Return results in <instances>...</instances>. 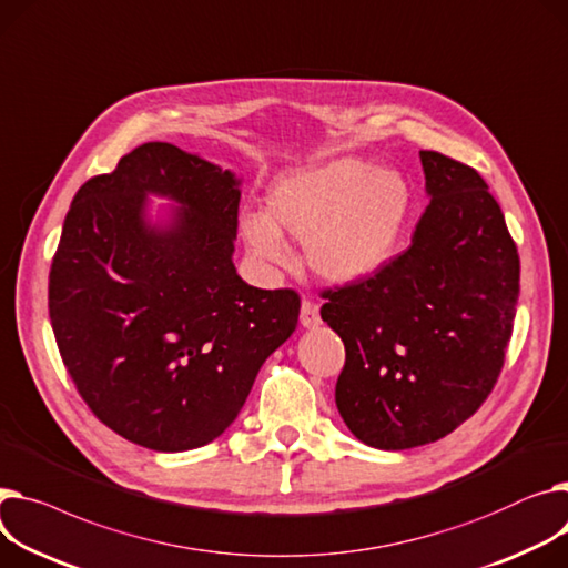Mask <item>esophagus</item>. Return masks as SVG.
<instances>
[{"instance_id":"1","label":"esophagus","mask_w":568,"mask_h":568,"mask_svg":"<svg viewBox=\"0 0 568 568\" xmlns=\"http://www.w3.org/2000/svg\"><path fill=\"white\" fill-rule=\"evenodd\" d=\"M298 322L304 328H315L322 324V317H320V306H315L313 301H304L301 304V315H298Z\"/></svg>"}]
</instances>
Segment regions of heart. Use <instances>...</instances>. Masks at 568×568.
I'll return each mask as SVG.
<instances>
[{
    "label": "heart",
    "instance_id": "heart-1",
    "mask_svg": "<svg viewBox=\"0 0 568 568\" xmlns=\"http://www.w3.org/2000/svg\"><path fill=\"white\" fill-rule=\"evenodd\" d=\"M410 212V184L390 166L361 158L331 162L281 178L267 214L248 212L240 233L260 262L290 267L283 235L304 244L311 272L333 285L361 283L393 260Z\"/></svg>",
    "mask_w": 568,
    "mask_h": 568
}]
</instances>
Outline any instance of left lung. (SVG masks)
Segmentation results:
<instances>
[{
  "label": "left lung",
  "mask_w": 568,
  "mask_h": 568,
  "mask_svg": "<svg viewBox=\"0 0 568 568\" xmlns=\"http://www.w3.org/2000/svg\"><path fill=\"white\" fill-rule=\"evenodd\" d=\"M429 205L410 246L361 283L324 292L347 361L335 404L376 449L455 432L494 390L511 337L520 262L481 175L420 150Z\"/></svg>",
  "instance_id": "8db88e82"
}]
</instances>
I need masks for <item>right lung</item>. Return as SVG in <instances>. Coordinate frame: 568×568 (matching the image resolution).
<instances>
[{"label":"right lung","instance_id":"right-lung-1","mask_svg":"<svg viewBox=\"0 0 568 568\" xmlns=\"http://www.w3.org/2000/svg\"><path fill=\"white\" fill-rule=\"evenodd\" d=\"M242 180L153 141L80 186L50 272L74 386L109 429L158 452L212 443L298 322L294 290L242 281ZM171 200L153 220L149 196Z\"/></svg>","mask_w":568,"mask_h":568}]
</instances>
